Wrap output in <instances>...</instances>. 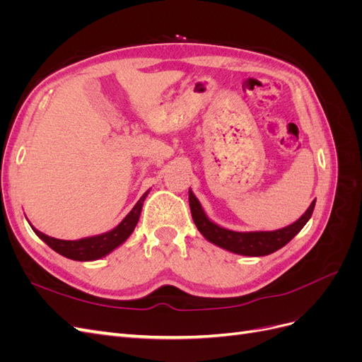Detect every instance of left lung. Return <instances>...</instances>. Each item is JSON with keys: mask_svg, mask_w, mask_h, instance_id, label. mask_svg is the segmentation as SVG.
Wrapping results in <instances>:
<instances>
[{"mask_svg": "<svg viewBox=\"0 0 362 362\" xmlns=\"http://www.w3.org/2000/svg\"><path fill=\"white\" fill-rule=\"evenodd\" d=\"M189 204H190L193 222L196 228H198V231L208 240V242L225 250L233 252V254L245 255V257H264L284 247L296 234H299L300 229L306 225V222H308L313 216L315 199L311 202L308 210H306L294 223L286 228L276 229V231H249V233L233 231V229H226L210 221L208 216L205 214L199 199L196 198L192 190H189Z\"/></svg>", "mask_w": 362, "mask_h": 362, "instance_id": "8db88e82", "label": "left lung"}]
</instances>
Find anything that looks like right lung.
I'll return each instance as SVG.
<instances>
[{
	"label": "right lung",
	"instance_id": "1",
	"mask_svg": "<svg viewBox=\"0 0 362 362\" xmlns=\"http://www.w3.org/2000/svg\"><path fill=\"white\" fill-rule=\"evenodd\" d=\"M148 193L149 190L144 193V196H141V198L137 201V204L133 206V210L124 217V221L120 222L116 228L100 235H92V237H86L80 240H60L37 231L35 226L31 225L30 226L33 231L36 233V235L40 240H43V242H45L52 250H56L57 254L75 261H95L110 254V252H113L116 247L125 243L127 238L133 234L134 228L140 218L141 206H144Z\"/></svg>",
	"mask_w": 362,
	"mask_h": 362
}]
</instances>
